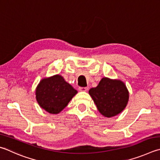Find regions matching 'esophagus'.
I'll use <instances>...</instances> for the list:
<instances>
[{
    "mask_svg": "<svg viewBox=\"0 0 160 160\" xmlns=\"http://www.w3.org/2000/svg\"><path fill=\"white\" fill-rule=\"evenodd\" d=\"M79 91H80V92H87L88 90V88H82V87H81V88H79Z\"/></svg>",
    "mask_w": 160,
    "mask_h": 160,
    "instance_id": "esophagus-1",
    "label": "esophagus"
}]
</instances>
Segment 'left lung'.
<instances>
[{
	"mask_svg": "<svg viewBox=\"0 0 160 160\" xmlns=\"http://www.w3.org/2000/svg\"><path fill=\"white\" fill-rule=\"evenodd\" d=\"M89 94L98 111L107 118L121 112L129 100V92L124 83L108 78H102L97 88L89 89Z\"/></svg>",
	"mask_w": 160,
	"mask_h": 160,
	"instance_id": "left-lung-1",
	"label": "left lung"
}]
</instances>
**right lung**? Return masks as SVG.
<instances>
[{
    "label": "right lung",
    "instance_id": "1",
    "mask_svg": "<svg viewBox=\"0 0 160 160\" xmlns=\"http://www.w3.org/2000/svg\"><path fill=\"white\" fill-rule=\"evenodd\" d=\"M77 93L59 75L42 80L36 91L40 106L51 114L62 111Z\"/></svg>",
    "mask_w": 160,
    "mask_h": 160
}]
</instances>
